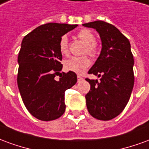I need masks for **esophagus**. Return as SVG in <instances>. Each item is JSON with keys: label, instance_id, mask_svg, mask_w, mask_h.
<instances>
[{"label": "esophagus", "instance_id": "esophagus-1", "mask_svg": "<svg viewBox=\"0 0 149 149\" xmlns=\"http://www.w3.org/2000/svg\"><path fill=\"white\" fill-rule=\"evenodd\" d=\"M82 80H83V77H81V76H77L78 82H80V81H81Z\"/></svg>", "mask_w": 149, "mask_h": 149}]
</instances>
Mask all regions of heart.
Returning a JSON list of instances; mask_svg holds the SVG:
<instances>
[{
	"label": "heart",
	"instance_id": "obj_1",
	"mask_svg": "<svg viewBox=\"0 0 149 149\" xmlns=\"http://www.w3.org/2000/svg\"><path fill=\"white\" fill-rule=\"evenodd\" d=\"M77 37L85 43L83 49V53L94 57L98 52V45L95 40V35L93 32L87 29H83L77 33ZM59 50L62 55L68 53V40L67 36H62L59 41ZM90 65V61L86 56L79 57H72L65 61L64 66L67 71L73 72L78 74L83 73Z\"/></svg>",
	"mask_w": 149,
	"mask_h": 149
}]
</instances>
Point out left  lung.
Returning a JSON list of instances; mask_svg holds the SVG:
<instances>
[{
  "label": "left lung",
  "instance_id": "8db88e82",
  "mask_svg": "<svg viewBox=\"0 0 149 149\" xmlns=\"http://www.w3.org/2000/svg\"><path fill=\"white\" fill-rule=\"evenodd\" d=\"M100 34L102 49L88 74L100 77V81L85 80L90 90L85 95L88 112L94 118L109 120L127 105L134 85V59L130 42L114 25L102 21L83 24Z\"/></svg>",
  "mask_w": 149,
  "mask_h": 149
}]
</instances>
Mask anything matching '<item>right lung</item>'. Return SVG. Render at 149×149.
Returning <instances> with one entry per match:
<instances>
[{"label":"right lung","mask_w":149,"mask_h":149,"mask_svg":"<svg viewBox=\"0 0 149 149\" xmlns=\"http://www.w3.org/2000/svg\"><path fill=\"white\" fill-rule=\"evenodd\" d=\"M77 26L48 23L36 28L22 40L17 60L18 88L27 110L38 120H56L65 112V91L77 83V77L73 72L61 73L59 41Z\"/></svg>","instance_id":"right-lung-1"}]
</instances>
